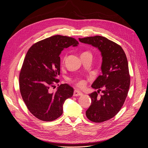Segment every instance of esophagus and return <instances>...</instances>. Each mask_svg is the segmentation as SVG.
Returning a JSON list of instances; mask_svg holds the SVG:
<instances>
[{
	"instance_id": "obj_1",
	"label": "esophagus",
	"mask_w": 148,
	"mask_h": 148,
	"mask_svg": "<svg viewBox=\"0 0 148 148\" xmlns=\"http://www.w3.org/2000/svg\"><path fill=\"white\" fill-rule=\"evenodd\" d=\"M83 94V93H82V92L79 91V90H74V97H79V96H81V95H82Z\"/></svg>"
}]
</instances>
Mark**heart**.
I'll return each instance as SVG.
<instances>
[{
  "instance_id": "heart-1",
  "label": "heart",
  "mask_w": 148,
  "mask_h": 148,
  "mask_svg": "<svg viewBox=\"0 0 148 148\" xmlns=\"http://www.w3.org/2000/svg\"><path fill=\"white\" fill-rule=\"evenodd\" d=\"M84 53L91 54V53H89V52H88V51L84 52V53H83L82 54H84ZM65 56L62 57V60L64 61V60H65ZM74 82H75V83H76L77 86H78V87H79V88H83L85 87V86H86V81L84 80H75Z\"/></svg>"
}]
</instances>
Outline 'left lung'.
<instances>
[{
	"label": "left lung",
	"instance_id": "1",
	"mask_svg": "<svg viewBox=\"0 0 148 148\" xmlns=\"http://www.w3.org/2000/svg\"><path fill=\"white\" fill-rule=\"evenodd\" d=\"M79 40L97 48L101 54L102 75L92 84V88L98 90L89 95L92 103L86 115L92 122H104L120 111L128 95L130 76L126 54L119 45L101 36ZM101 88L103 95L98 97L97 94Z\"/></svg>",
	"mask_w": 148,
	"mask_h": 148
}]
</instances>
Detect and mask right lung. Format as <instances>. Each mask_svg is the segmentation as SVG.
<instances>
[{"mask_svg": "<svg viewBox=\"0 0 148 148\" xmlns=\"http://www.w3.org/2000/svg\"><path fill=\"white\" fill-rule=\"evenodd\" d=\"M79 42L66 36L54 35L34 44L28 50L19 76L20 90L30 112L43 121H52L63 113L65 100L72 97L74 89L68 84L50 88L59 80L61 51Z\"/></svg>", "mask_w": 148, "mask_h": 148, "instance_id": "obj_1", "label": "right lung"}]
</instances>
